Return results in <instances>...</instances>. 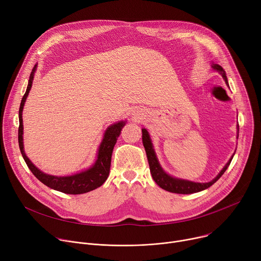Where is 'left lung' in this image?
<instances>
[{
	"instance_id": "8db88e82",
	"label": "left lung",
	"mask_w": 261,
	"mask_h": 261,
	"mask_svg": "<svg viewBox=\"0 0 261 261\" xmlns=\"http://www.w3.org/2000/svg\"><path fill=\"white\" fill-rule=\"evenodd\" d=\"M211 67L222 75L227 86L229 87L226 72L223 69V67L216 63H212ZM141 131H143V144H144V147H145V150L147 153V157H148V161H149V165H150V172L152 174V177H153L154 181L157 183V185H159L162 189H164V191H168L170 193L189 195V194L199 193V192L204 191V189L210 187L212 184H215L223 176V174L228 169V167L231 163V160L234 156V154H233L231 156V158L229 159V161L226 163L225 167L223 168V170L219 173V175L209 182L200 183V182H194V181H189V180H185V179H181V178H176V177L169 175L161 168V165L158 161V158L156 156V153H155V150H154V147L152 144V139L150 137L148 130L144 128V129H141ZM239 131H240V127L238 125V138H239Z\"/></svg>"
}]
</instances>
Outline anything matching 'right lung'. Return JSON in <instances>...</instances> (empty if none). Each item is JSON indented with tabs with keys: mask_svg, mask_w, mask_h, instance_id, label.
<instances>
[{
	"mask_svg": "<svg viewBox=\"0 0 261 261\" xmlns=\"http://www.w3.org/2000/svg\"><path fill=\"white\" fill-rule=\"evenodd\" d=\"M37 64L34 65L32 72L30 74L28 86L25 94L21 99L19 111H18V145L21 156L27 163L28 168L33 173V175L44 185L54 189V191L61 192L63 194L68 195H81L88 192L93 191L100 187L108 178L110 172V164H111V155L116 144L117 137L120 136L123 127L126 125L127 121H121L110 125L103 136V139L98 149L97 159L90 168L87 170H83L79 173H76L70 176H53L41 172L38 168L31 162V160L27 157L25 150H23V126H22V109L25 106L28 94L32 87V82L34 79V74L36 72Z\"/></svg>",
	"mask_w": 261,
	"mask_h": 261,
	"instance_id": "obj_1",
	"label": "right lung"
}]
</instances>
